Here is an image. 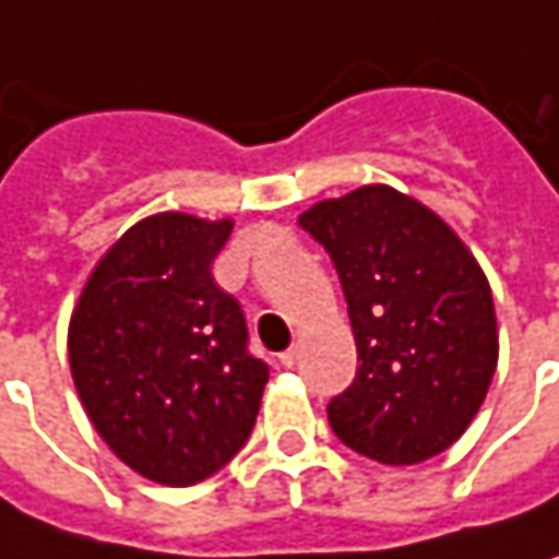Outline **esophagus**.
Wrapping results in <instances>:
<instances>
[{
  "label": "esophagus",
  "instance_id": "esophagus-1",
  "mask_svg": "<svg viewBox=\"0 0 559 559\" xmlns=\"http://www.w3.org/2000/svg\"><path fill=\"white\" fill-rule=\"evenodd\" d=\"M298 357H301V352L292 345L289 352H283V355H280V364H283V367H295V364H298Z\"/></svg>",
  "mask_w": 559,
  "mask_h": 559
}]
</instances>
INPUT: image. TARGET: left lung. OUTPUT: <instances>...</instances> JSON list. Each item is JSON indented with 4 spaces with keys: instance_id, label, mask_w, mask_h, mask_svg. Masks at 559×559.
<instances>
[{
    "instance_id": "left-lung-1",
    "label": "left lung",
    "mask_w": 559,
    "mask_h": 559,
    "mask_svg": "<svg viewBox=\"0 0 559 559\" xmlns=\"http://www.w3.org/2000/svg\"><path fill=\"white\" fill-rule=\"evenodd\" d=\"M357 345L355 382L326 414L352 451L389 466L441 454L479 414L498 367L491 286L461 236L392 186L311 204Z\"/></svg>"
}]
</instances>
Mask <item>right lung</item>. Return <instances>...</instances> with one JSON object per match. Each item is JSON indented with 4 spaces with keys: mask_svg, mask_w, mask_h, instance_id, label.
Masks as SVG:
<instances>
[{
    "mask_svg": "<svg viewBox=\"0 0 559 559\" xmlns=\"http://www.w3.org/2000/svg\"><path fill=\"white\" fill-rule=\"evenodd\" d=\"M233 221L162 211L108 248L76 298L68 360L102 441L170 488L207 479L251 436L267 364L211 264Z\"/></svg>",
    "mask_w": 559,
    "mask_h": 559,
    "instance_id": "1",
    "label": "right lung"
}]
</instances>
